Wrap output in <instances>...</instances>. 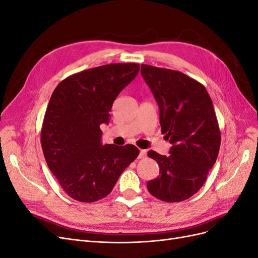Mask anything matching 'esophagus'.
Instances as JSON below:
<instances>
[{
	"label": "esophagus",
	"instance_id": "34e87169",
	"mask_svg": "<svg viewBox=\"0 0 258 258\" xmlns=\"http://www.w3.org/2000/svg\"><path fill=\"white\" fill-rule=\"evenodd\" d=\"M146 156V151L145 150H140V154H139V158H144Z\"/></svg>",
	"mask_w": 258,
	"mask_h": 258
}]
</instances>
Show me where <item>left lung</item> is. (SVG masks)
<instances>
[{"instance_id": "obj_1", "label": "left lung", "mask_w": 258, "mask_h": 258, "mask_svg": "<svg viewBox=\"0 0 258 258\" xmlns=\"http://www.w3.org/2000/svg\"><path fill=\"white\" fill-rule=\"evenodd\" d=\"M141 74L158 103L161 132L172 144L169 156L148 152L159 176L147 189L166 202L186 200L205 184L220 151L212 100L204 85L182 72L142 64Z\"/></svg>"}]
</instances>
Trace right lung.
<instances>
[{
    "mask_svg": "<svg viewBox=\"0 0 258 258\" xmlns=\"http://www.w3.org/2000/svg\"><path fill=\"white\" fill-rule=\"evenodd\" d=\"M139 71L138 63L101 66L67 77L53 90L41 143L48 168L71 198L89 204L106 197L139 156L135 145H102L100 129Z\"/></svg>",
    "mask_w": 258,
    "mask_h": 258,
    "instance_id": "right-lung-1",
    "label": "right lung"
}]
</instances>
